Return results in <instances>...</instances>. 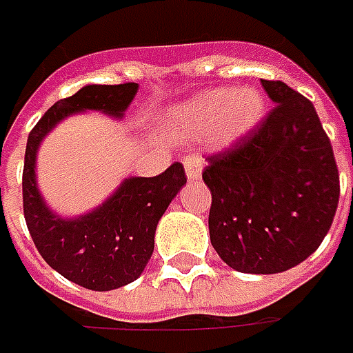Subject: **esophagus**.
Returning a JSON list of instances; mask_svg holds the SVG:
<instances>
[{"instance_id":"obj_1","label":"esophagus","mask_w":353,"mask_h":353,"mask_svg":"<svg viewBox=\"0 0 353 353\" xmlns=\"http://www.w3.org/2000/svg\"><path fill=\"white\" fill-rule=\"evenodd\" d=\"M184 172L190 183L198 181L202 176V161L200 159H186L184 161Z\"/></svg>"}]
</instances>
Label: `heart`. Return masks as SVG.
Returning a JSON list of instances; mask_svg holds the SVG:
<instances>
[{"label": "heart", "mask_w": 353, "mask_h": 353, "mask_svg": "<svg viewBox=\"0 0 353 353\" xmlns=\"http://www.w3.org/2000/svg\"><path fill=\"white\" fill-rule=\"evenodd\" d=\"M265 110V96L253 86L212 88L169 108L163 121L184 139L212 135L218 147H232L259 128Z\"/></svg>", "instance_id": "1"}]
</instances>
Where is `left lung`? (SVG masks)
I'll use <instances>...</instances> for the list:
<instances>
[{
    "instance_id": "8db88e82",
    "label": "left lung",
    "mask_w": 353,
    "mask_h": 353,
    "mask_svg": "<svg viewBox=\"0 0 353 353\" xmlns=\"http://www.w3.org/2000/svg\"><path fill=\"white\" fill-rule=\"evenodd\" d=\"M273 112L230 151L208 157L210 241L239 273L303 263L332 225L340 176L314 105L285 82L261 80Z\"/></svg>"
}]
</instances>
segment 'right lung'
Segmentation results:
<instances>
[{"label":"right lung","mask_w":353,"mask_h":353,"mask_svg":"<svg viewBox=\"0 0 353 353\" xmlns=\"http://www.w3.org/2000/svg\"><path fill=\"white\" fill-rule=\"evenodd\" d=\"M139 84H88L50 105L33 128L25 149L23 212L43 259L57 273L90 291H114L139 279L155 250L159 220L186 176L172 163L159 176H128L96 208L62 216L47 204L37 181V155L48 133L66 117L100 112L121 119Z\"/></svg>","instance_id":"1"}]
</instances>
